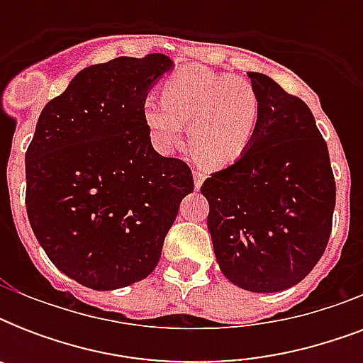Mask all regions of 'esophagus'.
I'll return each instance as SVG.
<instances>
[{"instance_id":"34e87169","label":"esophagus","mask_w":363,"mask_h":363,"mask_svg":"<svg viewBox=\"0 0 363 363\" xmlns=\"http://www.w3.org/2000/svg\"><path fill=\"white\" fill-rule=\"evenodd\" d=\"M203 181H205L203 173H201V171H194V186H196V190H199V188H201Z\"/></svg>"}]
</instances>
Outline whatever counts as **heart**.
Returning a JSON list of instances; mask_svg holds the SVG:
<instances>
[{
  "mask_svg": "<svg viewBox=\"0 0 363 363\" xmlns=\"http://www.w3.org/2000/svg\"><path fill=\"white\" fill-rule=\"evenodd\" d=\"M143 116L154 145L171 152L184 122L192 152L209 169L233 164L247 152L259 122V98L247 79L192 65L164 84V98L147 96Z\"/></svg>",
  "mask_w": 363,
  "mask_h": 363,
  "instance_id": "b5f03b06",
  "label": "heart"
}]
</instances>
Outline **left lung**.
Returning <instances> with one entry per match:
<instances>
[{
	"label": "left lung",
	"instance_id": "8db88e82",
	"mask_svg": "<svg viewBox=\"0 0 363 363\" xmlns=\"http://www.w3.org/2000/svg\"><path fill=\"white\" fill-rule=\"evenodd\" d=\"M259 98L247 152L203 182L216 262L248 292H281L309 275L326 250L335 181L311 109L271 77L248 73Z\"/></svg>",
	"mask_w": 363,
	"mask_h": 363
}]
</instances>
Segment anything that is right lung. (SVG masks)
Masks as SVG:
<instances>
[{"label": "right lung", "instance_id": "1", "mask_svg": "<svg viewBox=\"0 0 363 363\" xmlns=\"http://www.w3.org/2000/svg\"><path fill=\"white\" fill-rule=\"evenodd\" d=\"M175 67L165 54L79 71L37 121L26 152V211L62 273L92 290L147 279L184 196L182 160L152 148L145 98Z\"/></svg>", "mask_w": 363, "mask_h": 363}]
</instances>
